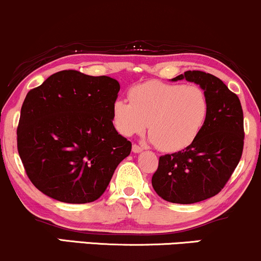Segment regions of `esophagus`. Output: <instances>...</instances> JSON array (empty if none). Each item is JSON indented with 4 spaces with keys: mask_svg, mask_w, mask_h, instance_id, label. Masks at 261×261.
<instances>
[{
    "mask_svg": "<svg viewBox=\"0 0 261 261\" xmlns=\"http://www.w3.org/2000/svg\"><path fill=\"white\" fill-rule=\"evenodd\" d=\"M132 151L136 152V154H138V152H142L143 151V148H142V146L137 145V144H134V145L132 146Z\"/></svg>",
    "mask_w": 261,
    "mask_h": 261,
    "instance_id": "obj_1",
    "label": "esophagus"
}]
</instances>
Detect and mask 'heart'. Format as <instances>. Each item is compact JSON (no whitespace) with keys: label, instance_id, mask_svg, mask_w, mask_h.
Listing matches in <instances>:
<instances>
[{"label":"heart","instance_id":"heart-1","mask_svg":"<svg viewBox=\"0 0 261 261\" xmlns=\"http://www.w3.org/2000/svg\"><path fill=\"white\" fill-rule=\"evenodd\" d=\"M129 101L116 100L112 121L122 136L148 127L150 142L162 151L188 148L203 129L209 112L206 95L197 85L151 81L129 90Z\"/></svg>","mask_w":261,"mask_h":261}]
</instances>
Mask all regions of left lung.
<instances>
[{
  "instance_id": "left-lung-1",
  "label": "left lung",
  "mask_w": 261,
  "mask_h": 261,
  "mask_svg": "<svg viewBox=\"0 0 261 261\" xmlns=\"http://www.w3.org/2000/svg\"><path fill=\"white\" fill-rule=\"evenodd\" d=\"M195 83L204 90L209 112L203 129L188 148L161 156L151 183L170 203L194 204L216 195L237 167L243 152V110L221 79L188 70L172 79Z\"/></svg>"
}]
</instances>
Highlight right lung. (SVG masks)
I'll list each match as a JSON object with an SVG mask.
<instances>
[{"instance_id": "1", "label": "right lung", "mask_w": 261, "mask_h": 261, "mask_svg": "<svg viewBox=\"0 0 261 261\" xmlns=\"http://www.w3.org/2000/svg\"><path fill=\"white\" fill-rule=\"evenodd\" d=\"M118 91L119 83L110 76L61 70L27 94L17 145L40 192L68 204L91 203L103 194L132 150L112 123Z\"/></svg>"}]
</instances>
